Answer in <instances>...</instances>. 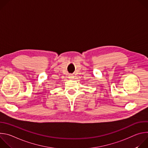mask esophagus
I'll use <instances>...</instances> for the list:
<instances>
[{
	"label": "esophagus",
	"mask_w": 148,
	"mask_h": 148,
	"mask_svg": "<svg viewBox=\"0 0 148 148\" xmlns=\"http://www.w3.org/2000/svg\"><path fill=\"white\" fill-rule=\"evenodd\" d=\"M69 78L70 79H73L74 78V75H73V74H69Z\"/></svg>",
	"instance_id": "1"
}]
</instances>
